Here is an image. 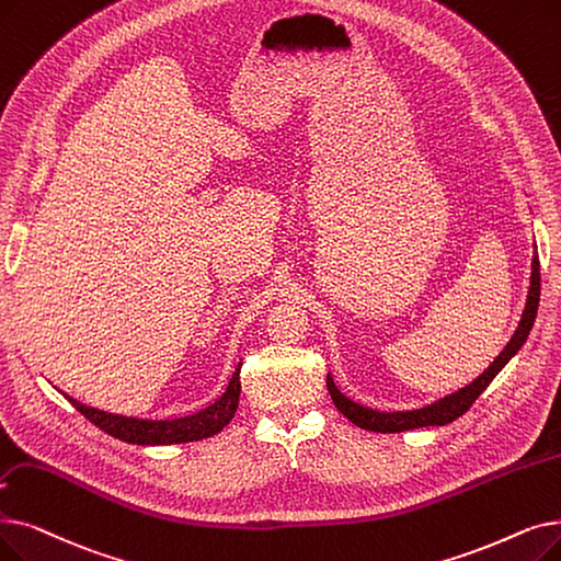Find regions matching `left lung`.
<instances>
[{
    "instance_id": "1",
    "label": "left lung",
    "mask_w": 561,
    "mask_h": 561,
    "mask_svg": "<svg viewBox=\"0 0 561 561\" xmlns=\"http://www.w3.org/2000/svg\"><path fill=\"white\" fill-rule=\"evenodd\" d=\"M539 296H541V271H539V256L534 254L531 277H529V294H527L523 319H520L514 336H511V341L504 346V351L493 359L491 367L485 369L479 378H474L470 385L460 387L458 392H454V394H449L440 401H435L431 405L417 408V410L380 412V410H374V408H367V405H359V403L351 401L348 397L341 394L336 385H334V380H332V376H328V392L332 397V403L336 405L341 415L348 417L355 426H359L364 431H374V433H401V431H412V428H422V426H445V424L458 420L460 415H466V412L479 399L483 389L489 387L493 382V378L506 367L508 359L523 348V344L529 336V330L534 325V319H537Z\"/></svg>"
}]
</instances>
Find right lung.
Segmentation results:
<instances>
[{"instance_id": "right-lung-1", "label": "right lung", "mask_w": 561, "mask_h": 561, "mask_svg": "<svg viewBox=\"0 0 561 561\" xmlns=\"http://www.w3.org/2000/svg\"><path fill=\"white\" fill-rule=\"evenodd\" d=\"M76 410L99 426L101 431L110 433L112 437H118L124 443L133 445H179V443H192L204 440L215 433H220L236 415L238 399H240V364L233 371L225 394L215 403L206 405L204 410L194 412V415L174 417V420H137V417H124L114 415V412H105L99 408H91L64 394Z\"/></svg>"}]
</instances>
